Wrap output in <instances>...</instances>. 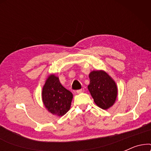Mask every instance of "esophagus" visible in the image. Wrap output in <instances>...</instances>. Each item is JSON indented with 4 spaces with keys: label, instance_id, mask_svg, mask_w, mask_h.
<instances>
[{
    "label": "esophagus",
    "instance_id": "34e87169",
    "mask_svg": "<svg viewBox=\"0 0 151 151\" xmlns=\"http://www.w3.org/2000/svg\"><path fill=\"white\" fill-rule=\"evenodd\" d=\"M84 91V88H81V89H79V90L76 91V92H77V93H83Z\"/></svg>",
    "mask_w": 151,
    "mask_h": 151
}]
</instances>
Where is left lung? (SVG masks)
Returning <instances> with one entry per match:
<instances>
[{
  "mask_svg": "<svg viewBox=\"0 0 151 151\" xmlns=\"http://www.w3.org/2000/svg\"><path fill=\"white\" fill-rule=\"evenodd\" d=\"M88 76V89L97 106L104 110L112 106L117 96V87L113 78L102 70L93 71Z\"/></svg>",
  "mask_w": 151,
  "mask_h": 151,
  "instance_id": "8db88e82",
  "label": "left lung"
}]
</instances>
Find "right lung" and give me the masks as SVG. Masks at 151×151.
Segmentation results:
<instances>
[{
    "label": "right lung",
    "instance_id": "1",
    "mask_svg": "<svg viewBox=\"0 0 151 151\" xmlns=\"http://www.w3.org/2000/svg\"><path fill=\"white\" fill-rule=\"evenodd\" d=\"M42 99L49 112L60 117L70 109L73 94L62 85L58 77L51 74L43 86Z\"/></svg>",
    "mask_w": 151,
    "mask_h": 151
}]
</instances>
